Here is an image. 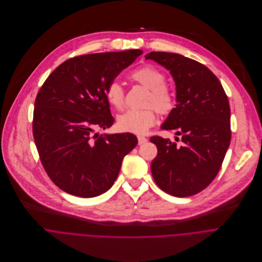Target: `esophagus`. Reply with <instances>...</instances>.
<instances>
[{"mask_svg":"<svg viewBox=\"0 0 262 262\" xmlns=\"http://www.w3.org/2000/svg\"><path fill=\"white\" fill-rule=\"evenodd\" d=\"M137 138H138V144H139V145H140V144H143V143H145V142L147 141V138H145V137H143V136H138Z\"/></svg>","mask_w":262,"mask_h":262,"instance_id":"obj_1","label":"esophagus"}]
</instances>
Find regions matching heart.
Here are the masks:
<instances>
[{"instance_id":"b5f03b06","label":"heart","mask_w":262,"mask_h":262,"mask_svg":"<svg viewBox=\"0 0 262 262\" xmlns=\"http://www.w3.org/2000/svg\"><path fill=\"white\" fill-rule=\"evenodd\" d=\"M130 77L149 90L147 105H152L161 114H168L174 107V95L165 84V75L152 66L145 65L134 70ZM108 103L115 108H122L125 102V91L121 82L113 80L105 91ZM156 113L152 108L128 110L121 114L117 120L120 131L134 134H144L155 124Z\"/></svg>"}]
</instances>
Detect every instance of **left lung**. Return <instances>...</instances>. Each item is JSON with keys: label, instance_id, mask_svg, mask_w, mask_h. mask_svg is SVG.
Returning a JSON list of instances; mask_svg holds the SVG:
<instances>
[{"label": "left lung", "instance_id": "obj_1", "mask_svg": "<svg viewBox=\"0 0 262 262\" xmlns=\"http://www.w3.org/2000/svg\"><path fill=\"white\" fill-rule=\"evenodd\" d=\"M167 69L176 83V107L162 130H176V140L154 136L158 154L152 178L163 191L177 197L199 193L218 174L228 149L230 107L217 76L204 65L173 52L151 51L145 56Z\"/></svg>", "mask_w": 262, "mask_h": 262}]
</instances>
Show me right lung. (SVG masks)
Returning a JSON list of instances; mask_svg holds the SVG:
<instances>
[{
	"label": "right lung",
	"instance_id": "obj_1",
	"mask_svg": "<svg viewBox=\"0 0 262 262\" xmlns=\"http://www.w3.org/2000/svg\"><path fill=\"white\" fill-rule=\"evenodd\" d=\"M142 54L140 49L75 57L62 63L41 86L33 120L34 140L50 180L74 196L105 193L124 157L137 144L131 133L103 134L115 120L105 91Z\"/></svg>",
	"mask_w": 262,
	"mask_h": 262
}]
</instances>
